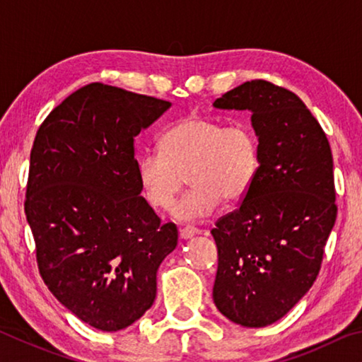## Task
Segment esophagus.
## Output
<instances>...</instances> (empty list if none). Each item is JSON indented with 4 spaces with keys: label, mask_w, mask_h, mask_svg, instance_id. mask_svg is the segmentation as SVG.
I'll return each instance as SVG.
<instances>
[{
    "label": "esophagus",
    "mask_w": 362,
    "mask_h": 362,
    "mask_svg": "<svg viewBox=\"0 0 362 362\" xmlns=\"http://www.w3.org/2000/svg\"><path fill=\"white\" fill-rule=\"evenodd\" d=\"M199 230L194 228V226H185V228H180V238L182 240H188V238H193L199 235Z\"/></svg>",
    "instance_id": "esophagus-1"
}]
</instances>
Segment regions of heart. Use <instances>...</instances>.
Here are the masks:
<instances>
[{
    "instance_id": "1",
    "label": "heart",
    "mask_w": 362,
    "mask_h": 362,
    "mask_svg": "<svg viewBox=\"0 0 362 362\" xmlns=\"http://www.w3.org/2000/svg\"><path fill=\"white\" fill-rule=\"evenodd\" d=\"M158 150L139 158L140 192L153 209L168 211L187 175L192 188L173 209V216L182 222L209 217L222 199H243L260 168L259 139L244 121L223 126L187 116L163 134Z\"/></svg>"
}]
</instances>
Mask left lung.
Returning <instances> with one entry per match:
<instances>
[{"label":"left lung","mask_w":362,"mask_h":362,"mask_svg":"<svg viewBox=\"0 0 362 362\" xmlns=\"http://www.w3.org/2000/svg\"><path fill=\"white\" fill-rule=\"evenodd\" d=\"M214 107L250 110L260 146L252 187L211 231L218 250L214 303L233 322L265 327L320 274L337 217L332 151L305 103L265 79L243 83Z\"/></svg>","instance_id":"1"}]
</instances>
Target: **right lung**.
<instances>
[{
  "mask_svg": "<svg viewBox=\"0 0 362 362\" xmlns=\"http://www.w3.org/2000/svg\"><path fill=\"white\" fill-rule=\"evenodd\" d=\"M170 102L90 83L36 132L25 193L42 281L60 303L103 332L126 329L156 297V272L177 226L140 196L136 136Z\"/></svg>",
  "mask_w": 362,
  "mask_h": 362,
  "instance_id": "add662e5",
  "label": "right lung"
}]
</instances>
